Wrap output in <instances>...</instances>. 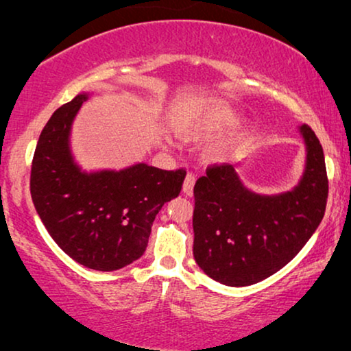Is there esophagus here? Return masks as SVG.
Wrapping results in <instances>:
<instances>
[{"label":"esophagus","mask_w":351,"mask_h":351,"mask_svg":"<svg viewBox=\"0 0 351 351\" xmlns=\"http://www.w3.org/2000/svg\"><path fill=\"white\" fill-rule=\"evenodd\" d=\"M195 180H196L195 174H191V172H189V174H186V177H185V180H184V186H182V191H184V193H185L186 196L193 195Z\"/></svg>","instance_id":"esophagus-1"}]
</instances>
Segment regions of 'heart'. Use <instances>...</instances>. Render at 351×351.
<instances>
[{"mask_svg": "<svg viewBox=\"0 0 351 351\" xmlns=\"http://www.w3.org/2000/svg\"><path fill=\"white\" fill-rule=\"evenodd\" d=\"M234 123H237V112L232 107H228L227 104H210L180 114L174 121V132L185 141L198 142L217 136ZM230 145L232 138H223L213 143L206 152L208 158L219 160L227 153Z\"/></svg>", "mask_w": 351, "mask_h": 351, "instance_id": "heart-1", "label": "heart"}]
</instances>
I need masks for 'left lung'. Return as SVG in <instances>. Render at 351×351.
Returning <instances> with one entry per match:
<instances>
[{"mask_svg": "<svg viewBox=\"0 0 351 351\" xmlns=\"http://www.w3.org/2000/svg\"><path fill=\"white\" fill-rule=\"evenodd\" d=\"M306 167L300 184L276 196L252 193L232 165H213L196 180L193 256L201 270L227 286L265 280L294 258L323 220L329 182L323 147L300 128Z\"/></svg>", "mask_w": 351, "mask_h": 351, "instance_id": "1", "label": "left lung"}]
</instances>
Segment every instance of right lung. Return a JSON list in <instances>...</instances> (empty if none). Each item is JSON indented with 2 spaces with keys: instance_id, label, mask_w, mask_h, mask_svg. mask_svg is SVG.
I'll return each mask as SVG.
<instances>
[{
  "instance_id": "obj_1",
  "label": "right lung",
  "mask_w": 351,
  "mask_h": 351,
  "mask_svg": "<svg viewBox=\"0 0 351 351\" xmlns=\"http://www.w3.org/2000/svg\"><path fill=\"white\" fill-rule=\"evenodd\" d=\"M88 94L57 108L32 161L30 193L43 225L66 256L99 271L129 265L145 252L153 220L179 196L186 171L141 162L86 174L73 162L69 134Z\"/></svg>"
}]
</instances>
